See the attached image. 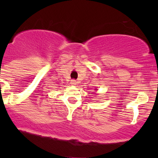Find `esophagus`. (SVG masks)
<instances>
[{
    "mask_svg": "<svg viewBox=\"0 0 158 158\" xmlns=\"http://www.w3.org/2000/svg\"><path fill=\"white\" fill-rule=\"evenodd\" d=\"M71 84L73 85H76V81L75 80V79H73V80H71Z\"/></svg>",
    "mask_w": 158,
    "mask_h": 158,
    "instance_id": "obj_1",
    "label": "esophagus"
}]
</instances>
